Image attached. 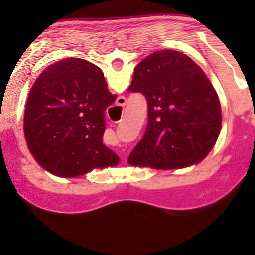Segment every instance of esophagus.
Here are the masks:
<instances>
[{
    "instance_id": "obj_1",
    "label": "esophagus",
    "mask_w": 255,
    "mask_h": 255,
    "mask_svg": "<svg viewBox=\"0 0 255 255\" xmlns=\"http://www.w3.org/2000/svg\"><path fill=\"white\" fill-rule=\"evenodd\" d=\"M120 101L122 102V104H123V102H125V100H123V99H120Z\"/></svg>"
}]
</instances>
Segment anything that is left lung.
I'll return each mask as SVG.
<instances>
[{
  "instance_id": "left-lung-1",
  "label": "left lung",
  "mask_w": 255,
  "mask_h": 255,
  "mask_svg": "<svg viewBox=\"0 0 255 255\" xmlns=\"http://www.w3.org/2000/svg\"><path fill=\"white\" fill-rule=\"evenodd\" d=\"M129 90L148 102L145 134L128 163L171 170L200 163L210 154L222 128L217 92L206 74L180 51L164 49L144 58Z\"/></svg>"
}]
</instances>
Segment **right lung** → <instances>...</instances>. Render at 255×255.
Segmentation results:
<instances>
[{
	"mask_svg": "<svg viewBox=\"0 0 255 255\" xmlns=\"http://www.w3.org/2000/svg\"><path fill=\"white\" fill-rule=\"evenodd\" d=\"M116 95L99 66L66 58L48 66L35 80L25 104L28 149L37 163L59 177H76L120 163L102 143L105 113Z\"/></svg>",
	"mask_w": 255,
	"mask_h": 255,
	"instance_id": "1",
	"label": "right lung"
}]
</instances>
